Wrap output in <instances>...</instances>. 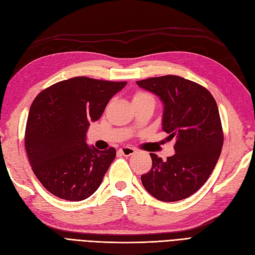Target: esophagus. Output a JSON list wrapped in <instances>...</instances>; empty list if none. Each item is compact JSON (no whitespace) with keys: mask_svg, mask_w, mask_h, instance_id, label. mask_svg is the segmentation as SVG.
I'll list each match as a JSON object with an SVG mask.
<instances>
[{"mask_svg":"<svg viewBox=\"0 0 255 255\" xmlns=\"http://www.w3.org/2000/svg\"><path fill=\"white\" fill-rule=\"evenodd\" d=\"M119 151H120V153L122 154L123 156H130V155H133V154L136 152L135 149L130 148V146H122V148Z\"/></svg>","mask_w":255,"mask_h":255,"instance_id":"esophagus-1","label":"esophagus"}]
</instances>
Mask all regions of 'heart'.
Here are the masks:
<instances>
[{
	"mask_svg": "<svg viewBox=\"0 0 255 255\" xmlns=\"http://www.w3.org/2000/svg\"><path fill=\"white\" fill-rule=\"evenodd\" d=\"M145 101H153L155 102V99H154L153 95H151L148 91L143 90H138L136 91L133 96V103L136 102H145Z\"/></svg>",
	"mask_w": 255,
	"mask_h": 255,
	"instance_id": "obj_1",
	"label": "heart"
}]
</instances>
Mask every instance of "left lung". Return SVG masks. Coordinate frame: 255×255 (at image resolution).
Returning a JSON list of instances; mask_svg holds the SVG:
<instances>
[{"label": "left lung", "mask_w": 255, "mask_h": 255, "mask_svg": "<svg viewBox=\"0 0 255 255\" xmlns=\"http://www.w3.org/2000/svg\"><path fill=\"white\" fill-rule=\"evenodd\" d=\"M164 104L163 130L175 139V154L163 160L150 153L152 168L141 175L145 190L159 201L174 202L194 195L219 159L223 132L217 103L201 85L181 76L137 81Z\"/></svg>", "instance_id": "8db88e82"}]
</instances>
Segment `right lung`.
<instances>
[{"label": "right lung", "instance_id": "obj_1", "mask_svg": "<svg viewBox=\"0 0 255 255\" xmlns=\"http://www.w3.org/2000/svg\"><path fill=\"white\" fill-rule=\"evenodd\" d=\"M127 85L78 76L42 90L30 105L24 143L37 179L52 195L82 201L99 188L116 157L86 143L91 121Z\"/></svg>", "mask_w": 255, "mask_h": 255}]
</instances>
